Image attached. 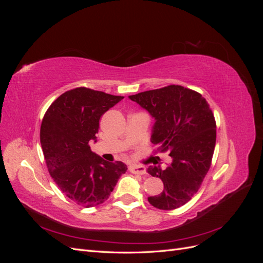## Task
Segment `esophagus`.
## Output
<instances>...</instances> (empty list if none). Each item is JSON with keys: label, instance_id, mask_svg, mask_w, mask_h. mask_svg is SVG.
<instances>
[{"label": "esophagus", "instance_id": "obj_1", "mask_svg": "<svg viewBox=\"0 0 263 263\" xmlns=\"http://www.w3.org/2000/svg\"><path fill=\"white\" fill-rule=\"evenodd\" d=\"M129 171L134 174H140V176H145L147 174V170L144 165H135V166H130Z\"/></svg>", "mask_w": 263, "mask_h": 263}]
</instances>
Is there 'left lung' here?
Segmentation results:
<instances>
[{
    "instance_id": "left-lung-1",
    "label": "left lung",
    "mask_w": 263,
    "mask_h": 263,
    "mask_svg": "<svg viewBox=\"0 0 263 263\" xmlns=\"http://www.w3.org/2000/svg\"><path fill=\"white\" fill-rule=\"evenodd\" d=\"M129 99L156 119L151 142L168 151L172 162L165 170L150 165L148 173L160 178L162 193L148 197L156 209L170 211L187 203L208 174L216 144V122L202 95L182 85L145 91Z\"/></svg>"
}]
</instances>
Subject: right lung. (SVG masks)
<instances>
[{"instance_id": "add662e5", "label": "right lung", "mask_w": 263, "mask_h": 263, "mask_svg": "<svg viewBox=\"0 0 263 263\" xmlns=\"http://www.w3.org/2000/svg\"><path fill=\"white\" fill-rule=\"evenodd\" d=\"M124 97L76 87L52 102L41 126L47 168L61 192L83 208L105 202L127 170L122 161L108 162L95 155L101 116Z\"/></svg>"}]
</instances>
